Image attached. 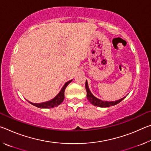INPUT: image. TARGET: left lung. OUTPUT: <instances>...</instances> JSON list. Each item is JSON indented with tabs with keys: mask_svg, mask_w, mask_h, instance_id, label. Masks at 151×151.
<instances>
[{
	"mask_svg": "<svg viewBox=\"0 0 151 151\" xmlns=\"http://www.w3.org/2000/svg\"><path fill=\"white\" fill-rule=\"evenodd\" d=\"M85 88L86 91V98H87L88 101L90 102L92 104H93L94 106H96L99 107H109L111 106H114L119 103L120 102H121L125 98V97H123V98H122L121 99H119V100L115 101H102L101 99L96 98V97L94 96L93 94H92L90 89L88 88V82L86 80V83H85Z\"/></svg>",
	"mask_w": 151,
	"mask_h": 151,
	"instance_id": "obj_1",
	"label": "left lung"
}]
</instances>
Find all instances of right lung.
<instances>
[{
	"label": "right lung",
	"instance_id": "add662e5",
	"mask_svg": "<svg viewBox=\"0 0 151 151\" xmlns=\"http://www.w3.org/2000/svg\"><path fill=\"white\" fill-rule=\"evenodd\" d=\"M73 80H70L69 81L66 82L65 85H64L63 87L61 88L60 91L58 93V94L55 97L54 99L41 103H31V102H29V103L31 104H32V105H34L37 107H39V108H40V109H50V108H53V107L55 106H58L60 103H63L64 98H65V91L66 87Z\"/></svg>",
	"mask_w": 151,
	"mask_h": 151
}]
</instances>
